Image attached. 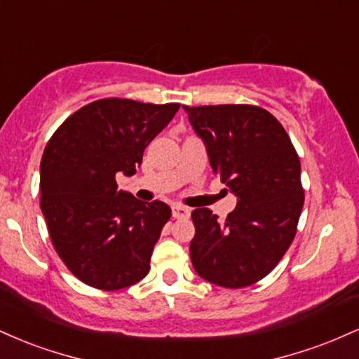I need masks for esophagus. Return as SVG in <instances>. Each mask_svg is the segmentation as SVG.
Here are the masks:
<instances>
[{
    "label": "esophagus",
    "mask_w": 359,
    "mask_h": 359,
    "mask_svg": "<svg viewBox=\"0 0 359 359\" xmlns=\"http://www.w3.org/2000/svg\"><path fill=\"white\" fill-rule=\"evenodd\" d=\"M172 216H174L175 219H185V217L191 216V209L185 208V205L174 204L172 205Z\"/></svg>",
    "instance_id": "esophagus-1"
}]
</instances>
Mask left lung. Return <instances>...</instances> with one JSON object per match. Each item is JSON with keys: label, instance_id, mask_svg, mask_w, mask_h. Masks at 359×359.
Instances as JSON below:
<instances>
[{"label": "left lung", "instance_id": "1", "mask_svg": "<svg viewBox=\"0 0 359 359\" xmlns=\"http://www.w3.org/2000/svg\"><path fill=\"white\" fill-rule=\"evenodd\" d=\"M209 163L238 203L226 221L192 211V266L214 285L241 288L270 273L294 241L304 205L300 160L269 111L250 104L184 106Z\"/></svg>", "mask_w": 359, "mask_h": 359}]
</instances>
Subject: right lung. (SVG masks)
<instances>
[{
	"label": "right lung",
	"instance_id": "obj_1",
	"mask_svg": "<svg viewBox=\"0 0 359 359\" xmlns=\"http://www.w3.org/2000/svg\"><path fill=\"white\" fill-rule=\"evenodd\" d=\"M177 102L94 101L52 135L40 163V208L62 262L86 285L119 290L150 271L170 208L118 191L135 175L148 143L179 111Z\"/></svg>",
	"mask_w": 359,
	"mask_h": 359
}]
</instances>
